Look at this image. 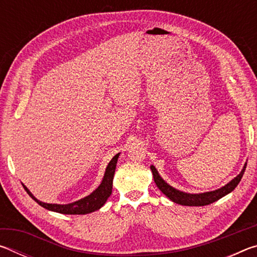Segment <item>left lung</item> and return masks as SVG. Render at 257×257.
Returning <instances> with one entry per match:
<instances>
[{
  "instance_id": "8db88e82",
  "label": "left lung",
  "mask_w": 257,
  "mask_h": 257,
  "mask_svg": "<svg viewBox=\"0 0 257 257\" xmlns=\"http://www.w3.org/2000/svg\"><path fill=\"white\" fill-rule=\"evenodd\" d=\"M246 165L247 163H245V165H243L241 172L239 173L236 178H233L231 181L228 182L225 186L221 187V188L216 190L207 191V193H201V194L184 193V191H180L176 188H173L172 186L167 184V182L161 178L154 165H151V170H152V173H153L154 181L156 186H158V188L162 191L165 196L170 198L172 202L180 204V205H186V206H205V205H208V204L216 202L217 199L222 198L223 196H225V195L231 193V191L236 188L237 185L239 184V181L241 180L243 172H245Z\"/></svg>"
}]
</instances>
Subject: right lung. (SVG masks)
Returning <instances> with one entry per match:
<instances>
[{
    "label": "right lung",
    "instance_id": "add662e5",
    "mask_svg": "<svg viewBox=\"0 0 257 257\" xmlns=\"http://www.w3.org/2000/svg\"><path fill=\"white\" fill-rule=\"evenodd\" d=\"M120 153L113 156V159L110 161V163L107 164L105 173H104L103 180L96 189H95L92 194L88 195L84 198L79 199V201L73 202L70 204H47L43 203L34 196V195L30 193L29 189L26 187L24 184V188L27 191L28 195L32 197L35 202H37L41 206H43L46 210L62 213V214H87V213H92L94 211H97L98 208H101L107 198L110 197L112 193V184H113V177H114L115 172V167L116 162H118Z\"/></svg>",
    "mask_w": 257,
    "mask_h": 257
}]
</instances>
